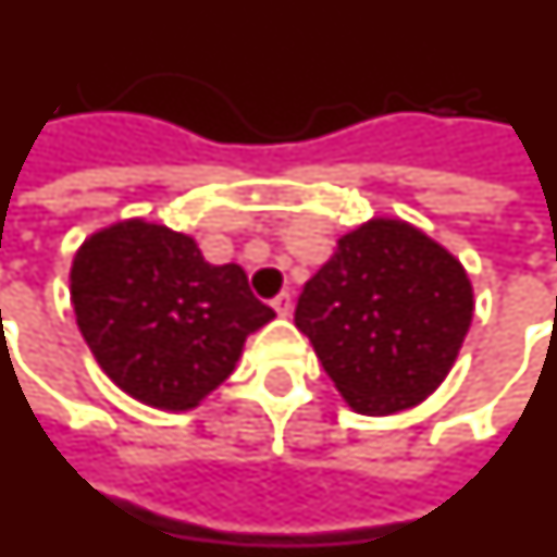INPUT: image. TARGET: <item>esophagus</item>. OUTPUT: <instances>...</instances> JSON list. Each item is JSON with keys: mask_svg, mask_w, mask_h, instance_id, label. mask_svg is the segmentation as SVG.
Segmentation results:
<instances>
[{"mask_svg": "<svg viewBox=\"0 0 557 557\" xmlns=\"http://www.w3.org/2000/svg\"><path fill=\"white\" fill-rule=\"evenodd\" d=\"M271 308H274V311H277V317H292V294L288 292H283V294H277V297H274V300H271Z\"/></svg>", "mask_w": 557, "mask_h": 557, "instance_id": "obj_1", "label": "esophagus"}]
</instances>
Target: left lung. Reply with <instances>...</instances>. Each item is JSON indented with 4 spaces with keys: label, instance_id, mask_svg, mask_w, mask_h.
Returning <instances> with one entry per match:
<instances>
[{
    "label": "left lung",
    "instance_id": "1",
    "mask_svg": "<svg viewBox=\"0 0 557 557\" xmlns=\"http://www.w3.org/2000/svg\"><path fill=\"white\" fill-rule=\"evenodd\" d=\"M473 308L459 257L413 223L371 218L336 240L294 322L350 410L391 416L445 382Z\"/></svg>",
    "mask_w": 557,
    "mask_h": 557
}]
</instances>
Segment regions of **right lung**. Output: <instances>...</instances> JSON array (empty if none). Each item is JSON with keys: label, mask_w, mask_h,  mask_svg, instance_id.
<instances>
[{"label": "right lung", "mask_w": 557, "mask_h": 557, "mask_svg": "<svg viewBox=\"0 0 557 557\" xmlns=\"http://www.w3.org/2000/svg\"><path fill=\"white\" fill-rule=\"evenodd\" d=\"M70 302L101 371L170 413L198 408L232 376L246 336L274 320L240 265L207 263L195 237L144 218L110 223L78 246Z\"/></svg>", "instance_id": "add662e5"}]
</instances>
